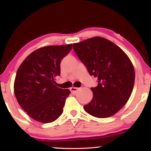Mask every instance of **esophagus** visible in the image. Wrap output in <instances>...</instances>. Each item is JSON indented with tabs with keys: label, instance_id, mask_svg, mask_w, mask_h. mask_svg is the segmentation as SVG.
Masks as SVG:
<instances>
[{
	"label": "esophagus",
	"instance_id": "obj_1",
	"mask_svg": "<svg viewBox=\"0 0 151 151\" xmlns=\"http://www.w3.org/2000/svg\"><path fill=\"white\" fill-rule=\"evenodd\" d=\"M70 92L72 93H76V92L78 91V88H76V87H71L70 88Z\"/></svg>",
	"mask_w": 151,
	"mask_h": 151
}]
</instances>
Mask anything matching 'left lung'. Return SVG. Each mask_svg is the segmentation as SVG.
Segmentation results:
<instances>
[{
    "label": "left lung",
    "mask_w": 151,
    "mask_h": 151,
    "mask_svg": "<svg viewBox=\"0 0 151 151\" xmlns=\"http://www.w3.org/2000/svg\"><path fill=\"white\" fill-rule=\"evenodd\" d=\"M73 49L98 85L91 88L93 98L85 111L97 118H107L121 110L133 89L135 74L131 61L113 42L94 37L73 44Z\"/></svg>",
    "instance_id": "left-lung-1"
}]
</instances>
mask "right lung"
Wrapping results in <instances>:
<instances>
[{
	"instance_id": "1",
	"label": "right lung",
	"mask_w": 151,
	"mask_h": 151,
	"mask_svg": "<svg viewBox=\"0 0 151 151\" xmlns=\"http://www.w3.org/2000/svg\"><path fill=\"white\" fill-rule=\"evenodd\" d=\"M72 48V44L40 48L19 66L14 84L15 96L20 106L35 121L48 123L62 114L70 91L57 87L55 78L60 76L61 60Z\"/></svg>"
}]
</instances>
